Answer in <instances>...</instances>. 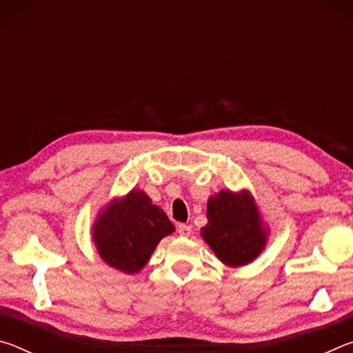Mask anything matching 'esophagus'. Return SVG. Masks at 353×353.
<instances>
[{
    "mask_svg": "<svg viewBox=\"0 0 353 353\" xmlns=\"http://www.w3.org/2000/svg\"><path fill=\"white\" fill-rule=\"evenodd\" d=\"M177 232L181 236H190L191 235V225L188 224H179L177 225Z\"/></svg>",
    "mask_w": 353,
    "mask_h": 353,
    "instance_id": "1",
    "label": "esophagus"
}]
</instances>
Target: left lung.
Returning a JSON list of instances; mask_svg holds the SVG:
<instances>
[{
  "label": "left lung",
  "instance_id": "left-lung-1",
  "mask_svg": "<svg viewBox=\"0 0 353 353\" xmlns=\"http://www.w3.org/2000/svg\"><path fill=\"white\" fill-rule=\"evenodd\" d=\"M207 218L201 235L225 265H248L265 248L266 232L249 194L219 191L208 199Z\"/></svg>",
  "mask_w": 353,
  "mask_h": 353
}]
</instances>
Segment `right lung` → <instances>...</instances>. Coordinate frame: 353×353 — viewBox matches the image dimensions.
Segmentation results:
<instances>
[{"mask_svg":"<svg viewBox=\"0 0 353 353\" xmlns=\"http://www.w3.org/2000/svg\"><path fill=\"white\" fill-rule=\"evenodd\" d=\"M172 232L174 224L162 208L143 191L134 190L105 208L93 227V241L107 265L139 272L159 241Z\"/></svg>","mask_w":353,"mask_h":353,"instance_id":"add662e5","label":"right lung"}]
</instances>
